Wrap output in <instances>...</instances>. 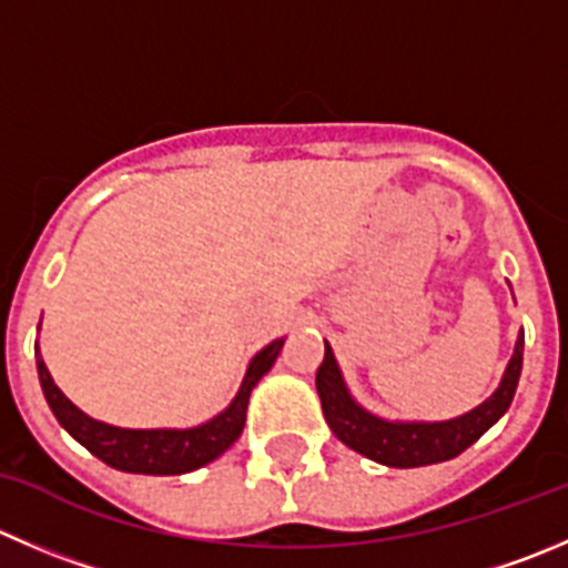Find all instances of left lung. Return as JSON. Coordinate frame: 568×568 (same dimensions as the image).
I'll return each mask as SVG.
<instances>
[{"label": "left lung", "instance_id": "8db88e82", "mask_svg": "<svg viewBox=\"0 0 568 568\" xmlns=\"http://www.w3.org/2000/svg\"><path fill=\"white\" fill-rule=\"evenodd\" d=\"M521 355H525V335H519V341H516V352L508 363V372H505L494 396H488L480 407H475L466 416L453 418V422L394 424L366 413L363 407L355 405V399L346 390L327 344H324V361L316 372V390L322 396V410L329 430L346 447L377 460V464L394 466V469H413V466L442 464V460L460 455L508 410L510 402H514L516 385H519Z\"/></svg>", "mask_w": 568, "mask_h": 568}]
</instances>
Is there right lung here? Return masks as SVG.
<instances>
[{"label": "right lung", "instance_id": "right-lung-1", "mask_svg": "<svg viewBox=\"0 0 568 568\" xmlns=\"http://www.w3.org/2000/svg\"><path fill=\"white\" fill-rule=\"evenodd\" d=\"M280 349H283V338L272 341L266 349L257 352L252 357L250 368H246V377L241 383V390L233 399V405L207 424H202V427H194V430H121V427L93 422L91 416L77 410L60 394L54 379L49 377L47 363H43L38 352L36 363L43 396H47L54 418L63 424L69 436L77 438L88 453L97 455L99 460H104L113 469L132 471V475H185V471H194L200 466L211 464L224 449L233 447L235 438L244 430L252 388L272 368Z\"/></svg>", "mask_w": 568, "mask_h": 568}]
</instances>
